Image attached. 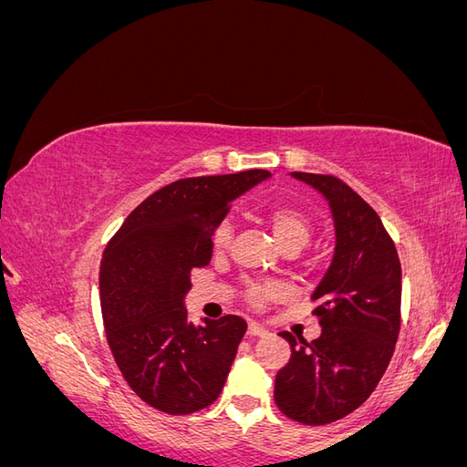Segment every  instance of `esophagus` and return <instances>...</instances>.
I'll use <instances>...</instances> for the list:
<instances>
[{"mask_svg": "<svg viewBox=\"0 0 467 467\" xmlns=\"http://www.w3.org/2000/svg\"><path fill=\"white\" fill-rule=\"evenodd\" d=\"M247 335H249V337H263V335H266V329H265V327H261L259 323L251 321V323H249V327H247Z\"/></svg>", "mask_w": 467, "mask_h": 467, "instance_id": "1", "label": "esophagus"}]
</instances>
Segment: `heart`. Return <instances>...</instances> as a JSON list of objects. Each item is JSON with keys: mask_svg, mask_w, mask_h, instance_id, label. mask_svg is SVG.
I'll list each match as a JSON object with an SVG mask.
<instances>
[{"mask_svg": "<svg viewBox=\"0 0 467 467\" xmlns=\"http://www.w3.org/2000/svg\"><path fill=\"white\" fill-rule=\"evenodd\" d=\"M266 222L271 225L273 235L276 239V244L285 249V247H306V244L312 237V218L306 210L298 206H290V204H278L266 212ZM234 237V222L230 218H225L218 223V228L214 232V237H212V245L218 253L225 251L232 244ZM280 292V286L276 285H263V286H253L249 292V298L253 304H265L266 300L275 298V296Z\"/></svg>", "mask_w": 467, "mask_h": 467, "instance_id": "heart-1", "label": "heart"}]
</instances>
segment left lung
<instances>
[{
	"mask_svg": "<svg viewBox=\"0 0 467 467\" xmlns=\"http://www.w3.org/2000/svg\"><path fill=\"white\" fill-rule=\"evenodd\" d=\"M329 204L335 249L319 285L321 335L312 343L282 331L292 357L275 379L286 417L327 425L355 411L384 376L400 335L401 265L376 210L341 179L292 171Z\"/></svg>",
	"mask_w": 467,
	"mask_h": 467,
	"instance_id": "8db88e82",
	"label": "left lung"
}]
</instances>
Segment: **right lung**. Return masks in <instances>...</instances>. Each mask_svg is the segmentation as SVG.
Listing matches in <instances>:
<instances>
[{
  "label": "right lung",
  "mask_w": 467,
  "mask_h": 467,
  "mask_svg": "<svg viewBox=\"0 0 467 467\" xmlns=\"http://www.w3.org/2000/svg\"><path fill=\"white\" fill-rule=\"evenodd\" d=\"M271 179L265 169L171 182L134 208L99 271L107 341L129 386L151 407L187 415L208 407L228 379L247 323L239 316L189 321L191 271L212 259V235L232 202Z\"/></svg>",
  "instance_id": "right-lung-1"
}]
</instances>
